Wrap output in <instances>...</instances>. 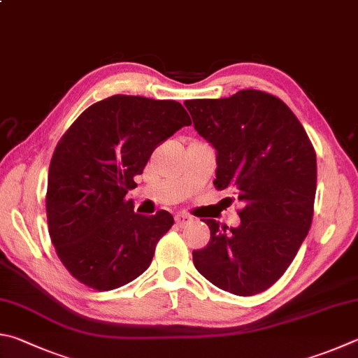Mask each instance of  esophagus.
I'll use <instances>...</instances> for the list:
<instances>
[{
	"label": "esophagus",
	"instance_id": "1",
	"mask_svg": "<svg viewBox=\"0 0 358 358\" xmlns=\"http://www.w3.org/2000/svg\"><path fill=\"white\" fill-rule=\"evenodd\" d=\"M194 220V217L192 216H189V214H186V213H178L177 216H175V222H177L178 225H187V224H191Z\"/></svg>",
	"mask_w": 358,
	"mask_h": 358
}]
</instances>
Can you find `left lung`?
Segmentation results:
<instances>
[{"mask_svg": "<svg viewBox=\"0 0 358 358\" xmlns=\"http://www.w3.org/2000/svg\"><path fill=\"white\" fill-rule=\"evenodd\" d=\"M185 106L197 133L216 148L214 186L243 203L239 227L203 220L211 238L192 252L194 266L220 289L258 294L285 274L308 235L316 194L315 148L291 109L262 90L186 100Z\"/></svg>", "mask_w": 358, "mask_h": 358, "instance_id": "8db88e82", "label": "left lung"}]
</instances>
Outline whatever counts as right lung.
<instances>
[{
    "label": "right lung",
    "instance_id": "1",
    "mask_svg": "<svg viewBox=\"0 0 358 358\" xmlns=\"http://www.w3.org/2000/svg\"><path fill=\"white\" fill-rule=\"evenodd\" d=\"M187 125L178 101L113 95L89 106L57 142L48 171V231L78 282L109 291L150 266L173 217L164 210L142 216L125 196L155 148Z\"/></svg>",
    "mask_w": 358,
    "mask_h": 358
}]
</instances>
